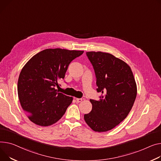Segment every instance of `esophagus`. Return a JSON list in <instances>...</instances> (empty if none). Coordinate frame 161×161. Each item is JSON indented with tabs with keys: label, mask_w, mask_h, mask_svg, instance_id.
I'll use <instances>...</instances> for the list:
<instances>
[{
	"label": "esophagus",
	"mask_w": 161,
	"mask_h": 161,
	"mask_svg": "<svg viewBox=\"0 0 161 161\" xmlns=\"http://www.w3.org/2000/svg\"><path fill=\"white\" fill-rule=\"evenodd\" d=\"M76 102H81L83 100H82V98H76Z\"/></svg>",
	"instance_id": "obj_1"
}]
</instances>
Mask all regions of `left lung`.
I'll list each match as a JSON object with an SVG mask.
<instances>
[{
    "label": "left lung",
    "instance_id": "left-lung-1",
    "mask_svg": "<svg viewBox=\"0 0 161 161\" xmlns=\"http://www.w3.org/2000/svg\"><path fill=\"white\" fill-rule=\"evenodd\" d=\"M94 67L99 100H90L92 111L84 120L97 132L108 131L119 125L130 113L136 99L137 87L130 67L109 53L88 52Z\"/></svg>",
    "mask_w": 161,
    "mask_h": 161
}]
</instances>
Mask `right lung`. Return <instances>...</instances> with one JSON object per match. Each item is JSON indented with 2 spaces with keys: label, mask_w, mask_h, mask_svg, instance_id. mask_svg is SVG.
Returning a JSON list of instances; mask_svg holds the SVG:
<instances>
[{
  "label": "right lung",
  "mask_w": 161,
  "mask_h": 161,
  "mask_svg": "<svg viewBox=\"0 0 161 161\" xmlns=\"http://www.w3.org/2000/svg\"><path fill=\"white\" fill-rule=\"evenodd\" d=\"M83 51L45 49L36 53L19 74L17 92L29 120L40 126L57 122L66 112L72 97L59 92L56 86L65 78L70 63Z\"/></svg>",
  "instance_id": "obj_1"
}]
</instances>
